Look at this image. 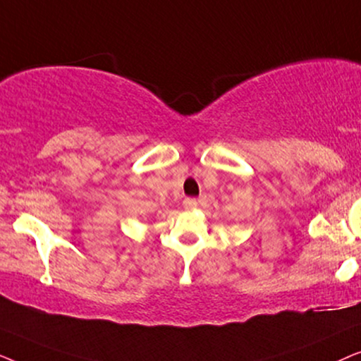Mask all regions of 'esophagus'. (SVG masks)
I'll return each instance as SVG.
<instances>
[{
  "label": "esophagus",
  "mask_w": 361,
  "mask_h": 361,
  "mask_svg": "<svg viewBox=\"0 0 361 361\" xmlns=\"http://www.w3.org/2000/svg\"><path fill=\"white\" fill-rule=\"evenodd\" d=\"M184 209L185 210H195L197 209V200L195 199H185L184 200Z\"/></svg>",
  "instance_id": "esophagus-1"
}]
</instances>
